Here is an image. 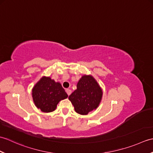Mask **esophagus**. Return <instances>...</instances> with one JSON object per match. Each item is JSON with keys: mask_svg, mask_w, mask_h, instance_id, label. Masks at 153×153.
Wrapping results in <instances>:
<instances>
[{"mask_svg": "<svg viewBox=\"0 0 153 153\" xmlns=\"http://www.w3.org/2000/svg\"><path fill=\"white\" fill-rule=\"evenodd\" d=\"M66 93H67V94H68V95H70V94H71V91L70 89H66Z\"/></svg>", "mask_w": 153, "mask_h": 153, "instance_id": "1", "label": "esophagus"}]
</instances>
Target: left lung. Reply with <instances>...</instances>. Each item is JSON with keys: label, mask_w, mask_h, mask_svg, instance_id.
Wrapping results in <instances>:
<instances>
[{"label": "left lung", "mask_w": 153, "mask_h": 153, "mask_svg": "<svg viewBox=\"0 0 153 153\" xmlns=\"http://www.w3.org/2000/svg\"><path fill=\"white\" fill-rule=\"evenodd\" d=\"M102 90L91 75H83L77 84V89L68 99L74 106L75 111L87 115L96 110L101 101Z\"/></svg>", "instance_id": "1"}]
</instances>
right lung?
<instances>
[{"label": "right lung", "mask_w": 153, "mask_h": 153, "mask_svg": "<svg viewBox=\"0 0 153 153\" xmlns=\"http://www.w3.org/2000/svg\"><path fill=\"white\" fill-rule=\"evenodd\" d=\"M31 95L37 108L47 113L55 110L58 102L68 97L60 83L46 76L42 77L33 86Z\"/></svg>", "instance_id": "right-lung-1"}]
</instances>
